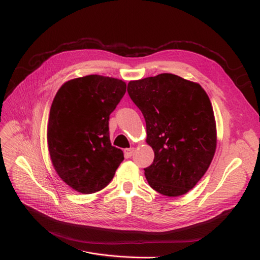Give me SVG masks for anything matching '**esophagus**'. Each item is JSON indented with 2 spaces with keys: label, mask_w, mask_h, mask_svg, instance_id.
<instances>
[{
  "label": "esophagus",
  "mask_w": 260,
  "mask_h": 260,
  "mask_svg": "<svg viewBox=\"0 0 260 260\" xmlns=\"http://www.w3.org/2000/svg\"><path fill=\"white\" fill-rule=\"evenodd\" d=\"M133 153H134V148H128V149L124 150V154H125L126 158H131Z\"/></svg>",
  "instance_id": "1"
}]
</instances>
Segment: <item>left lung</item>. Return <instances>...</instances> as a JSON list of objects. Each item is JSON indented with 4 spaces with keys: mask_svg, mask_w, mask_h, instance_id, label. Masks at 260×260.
<instances>
[{
    "mask_svg": "<svg viewBox=\"0 0 260 260\" xmlns=\"http://www.w3.org/2000/svg\"><path fill=\"white\" fill-rule=\"evenodd\" d=\"M127 92L146 121L147 144L154 152L145 170L162 195L186 194L208 170L216 152V121L199 84L173 74L129 81Z\"/></svg>",
    "mask_w": 260,
    "mask_h": 260,
    "instance_id": "obj_1",
    "label": "left lung"
}]
</instances>
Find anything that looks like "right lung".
Returning a JSON list of instances; mask_svg holds the SVG:
<instances>
[{
    "label": "right lung",
    "instance_id": "right-lung-1",
    "mask_svg": "<svg viewBox=\"0 0 260 260\" xmlns=\"http://www.w3.org/2000/svg\"><path fill=\"white\" fill-rule=\"evenodd\" d=\"M125 91L121 79L88 75L66 81L52 102L50 157L58 176L81 194L105 188L124 160L111 145L109 118Z\"/></svg>",
    "mask_w": 260,
    "mask_h": 260
}]
</instances>
